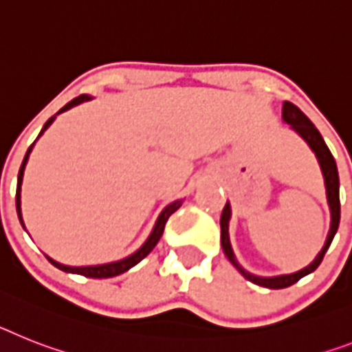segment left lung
I'll return each instance as SVG.
<instances>
[{"label": "left lung", "mask_w": 352, "mask_h": 352, "mask_svg": "<svg viewBox=\"0 0 352 352\" xmlns=\"http://www.w3.org/2000/svg\"><path fill=\"white\" fill-rule=\"evenodd\" d=\"M283 120L292 125L295 132H299L300 138H302L306 143L309 144V148L315 152L317 155L318 162H320L322 173H324V181H326V191H327V202H329V208H331V229H329V234H327L326 245L322 247V250L318 252V256L313 259L311 265H308L302 270L295 272V274H290V276H279V277H258L252 276L249 272H245L243 268L240 267V263L236 261L234 254H232L231 243H229V218H231V208H229V204H226V208L221 211V218H220V241H221V249L226 252V256L229 258V261L238 268L241 276L245 279H249L250 283L259 286H265V288H272V290H279V288H288V286L295 285V283L299 281L300 277L308 276L311 274L313 270H317V267L324 259V254L327 252L329 249V245H331L333 238L336 234V229H338V223H340V195H338V188H340V182H338V170H336V162L335 157H333V153L329 152L327 148V144L324 143L322 140L320 132L317 131V126L313 125L309 118L300 111L297 105L290 102H285L283 105Z\"/></svg>", "instance_id": "8db88e82"}]
</instances>
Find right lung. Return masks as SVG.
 I'll use <instances>...</instances> for the list:
<instances>
[{
    "mask_svg": "<svg viewBox=\"0 0 352 352\" xmlns=\"http://www.w3.org/2000/svg\"><path fill=\"white\" fill-rule=\"evenodd\" d=\"M84 100H89V96H85V94H80V96H76V98L71 100L69 103H66L64 107L60 109L58 112L62 111H67V109H71L73 105H78V103H82ZM53 120H55V116L50 118L46 123H44L43 131H41V134H43L46 129H48L50 125L53 123ZM39 134V135H41ZM32 148H34V144H30V148H28V152H26L25 159H23V164H21L19 168V175H17V191H16V208H17V217H19V221L21 226L25 227V223H23V218H21V182H23V173H25V166L26 162H28V155H30ZM181 200H177V202L170 204L164 211L161 212V217H159L157 223H155V227H153L152 234H150V238L146 241H144V245L141 247L138 252H134L132 256H129V258L121 259V261H116V263H107V265H98V267H66V265H60V263L53 261L52 258H48V261L52 263V265H55V267L58 268V270L62 272H69V274H78V276H85V277H93V279H107V277H116L120 276V274H123V272H126L129 268H132L134 265H138V263L141 261V259H144L146 256H148L150 252L153 250V247L157 245V241L161 240L162 232H164V226H166L168 218L173 214V212L177 211V209L181 208Z\"/></svg>",
    "mask_w": 352,
    "mask_h": 352,
    "instance_id": "1",
    "label": "right lung"
}]
</instances>
